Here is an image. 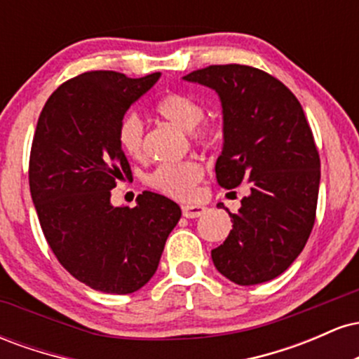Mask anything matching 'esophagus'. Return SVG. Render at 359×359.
<instances>
[{
	"mask_svg": "<svg viewBox=\"0 0 359 359\" xmlns=\"http://www.w3.org/2000/svg\"><path fill=\"white\" fill-rule=\"evenodd\" d=\"M205 212V208L201 204H184L182 205V214L184 217H189V219H194V217L203 216Z\"/></svg>",
	"mask_w": 359,
	"mask_h": 359,
	"instance_id": "esophagus-1",
	"label": "esophagus"
}]
</instances>
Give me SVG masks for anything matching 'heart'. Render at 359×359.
I'll return each mask as SVG.
<instances>
[{
    "instance_id": "b5f03b06",
    "label": "heart",
    "mask_w": 359,
    "mask_h": 359,
    "mask_svg": "<svg viewBox=\"0 0 359 359\" xmlns=\"http://www.w3.org/2000/svg\"><path fill=\"white\" fill-rule=\"evenodd\" d=\"M158 116L182 128L196 145L209 147L216 140L212 125L203 121L204 108L196 97L184 93H168L155 104ZM118 143L125 155L140 160L145 151V130L137 114H128L121 119L118 128ZM204 167L199 160L185 158L180 162H165L156 165L145 177L148 187L175 197L187 199L192 196L196 185L203 180Z\"/></svg>"
}]
</instances>
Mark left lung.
Returning a JSON list of instances; mask_svg holds the SVG:
<instances>
[{
  "instance_id": "left-lung-1",
  "label": "left lung",
  "mask_w": 359,
  "mask_h": 359,
  "mask_svg": "<svg viewBox=\"0 0 359 359\" xmlns=\"http://www.w3.org/2000/svg\"><path fill=\"white\" fill-rule=\"evenodd\" d=\"M214 89L222 106L217 184L248 196L233 229L211 251L217 271L238 285H257L283 273L304 250L316 221L319 151L292 90L250 65H209L184 76ZM221 205V204H217Z\"/></svg>"
}]
</instances>
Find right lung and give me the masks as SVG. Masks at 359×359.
<instances>
[{"mask_svg":"<svg viewBox=\"0 0 359 359\" xmlns=\"http://www.w3.org/2000/svg\"><path fill=\"white\" fill-rule=\"evenodd\" d=\"M158 79L84 72L53 90L36 123L28 180L45 240L74 278L106 294H131L154 277L182 216L148 191L133 209L111 204L116 180L131 177L119 123Z\"/></svg>","mask_w":359,"mask_h":359,"instance_id":"right-lung-1","label":"right lung"}]
</instances>
